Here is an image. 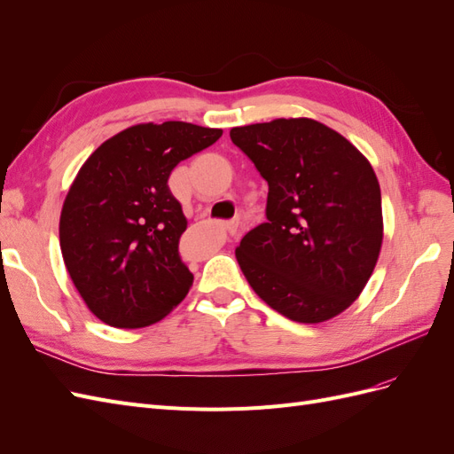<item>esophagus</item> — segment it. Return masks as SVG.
Instances as JSON below:
<instances>
[{
	"instance_id": "esophagus-1",
	"label": "esophagus",
	"mask_w": 454,
	"mask_h": 454,
	"mask_svg": "<svg viewBox=\"0 0 454 454\" xmlns=\"http://www.w3.org/2000/svg\"><path fill=\"white\" fill-rule=\"evenodd\" d=\"M225 229L229 231V235L235 237L237 232H239V222H229V223H225Z\"/></svg>"
}]
</instances>
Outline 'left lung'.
Masks as SVG:
<instances>
[{"label": "left lung", "instance_id": "1", "mask_svg": "<svg viewBox=\"0 0 454 454\" xmlns=\"http://www.w3.org/2000/svg\"><path fill=\"white\" fill-rule=\"evenodd\" d=\"M229 134L269 184L267 222L237 248L246 280L294 322L333 318L358 299L380 252V187L369 160L305 117Z\"/></svg>", "mask_w": 454, "mask_h": 454}]
</instances>
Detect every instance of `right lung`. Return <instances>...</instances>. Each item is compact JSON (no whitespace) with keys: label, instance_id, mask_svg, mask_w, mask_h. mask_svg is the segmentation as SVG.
<instances>
[{"label":"right lung","instance_id":"obj_1","mask_svg":"<svg viewBox=\"0 0 454 454\" xmlns=\"http://www.w3.org/2000/svg\"><path fill=\"white\" fill-rule=\"evenodd\" d=\"M222 134L182 121L145 122L106 140L81 167L62 206L60 250L96 318L145 327L182 303L193 274L180 257L187 219L168 177Z\"/></svg>","mask_w":454,"mask_h":454}]
</instances>
